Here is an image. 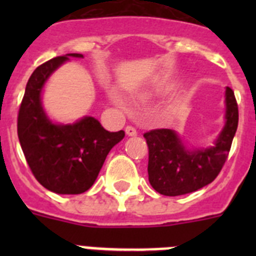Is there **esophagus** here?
Wrapping results in <instances>:
<instances>
[{"mask_svg": "<svg viewBox=\"0 0 256 256\" xmlns=\"http://www.w3.org/2000/svg\"><path fill=\"white\" fill-rule=\"evenodd\" d=\"M126 136H128V137H134V136H137V130H136L134 128H133V126H126Z\"/></svg>", "mask_w": 256, "mask_h": 256, "instance_id": "1", "label": "esophagus"}]
</instances>
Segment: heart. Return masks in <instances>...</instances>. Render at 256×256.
<instances>
[{
	"instance_id": "obj_1",
	"label": "heart",
	"mask_w": 256,
	"mask_h": 256,
	"mask_svg": "<svg viewBox=\"0 0 256 256\" xmlns=\"http://www.w3.org/2000/svg\"><path fill=\"white\" fill-rule=\"evenodd\" d=\"M108 98H110V100H112L114 104H118V105H122V104H123L120 96H119V94L114 91L108 92Z\"/></svg>"
}]
</instances>
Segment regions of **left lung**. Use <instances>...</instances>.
I'll use <instances>...</instances> for the list:
<instances>
[{
  "label": "left lung",
  "mask_w": 256,
  "mask_h": 256,
  "mask_svg": "<svg viewBox=\"0 0 256 256\" xmlns=\"http://www.w3.org/2000/svg\"><path fill=\"white\" fill-rule=\"evenodd\" d=\"M224 126L212 146L190 148L173 130L144 133L148 146V182L164 196L191 194L216 180L227 160L238 126L234 91L226 87Z\"/></svg>",
  "instance_id": "obj_1"
}]
</instances>
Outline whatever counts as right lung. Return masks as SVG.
<instances>
[{"instance_id": "obj_1", "label": "right lung", "mask_w": 256, "mask_h": 256, "mask_svg": "<svg viewBox=\"0 0 256 256\" xmlns=\"http://www.w3.org/2000/svg\"><path fill=\"white\" fill-rule=\"evenodd\" d=\"M70 58L66 54L38 66L29 78L18 116V137L29 168L38 182L58 195H78L97 180L106 156L124 138V130L108 132L94 116L74 123L52 120L42 104L50 76Z\"/></svg>"}]
</instances>
